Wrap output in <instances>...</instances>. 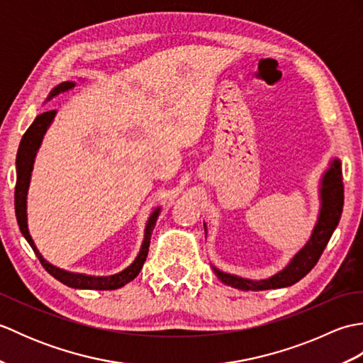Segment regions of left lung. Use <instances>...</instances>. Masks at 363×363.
Returning <instances> with one entry per match:
<instances>
[{
	"label": "left lung",
	"mask_w": 363,
	"mask_h": 363,
	"mask_svg": "<svg viewBox=\"0 0 363 363\" xmlns=\"http://www.w3.org/2000/svg\"><path fill=\"white\" fill-rule=\"evenodd\" d=\"M318 199L320 209L317 215V221L311 233L309 240L304 243L303 248L293 254L291 259L287 262L279 272L267 279H248L237 274L225 273L211 264L213 273L218 276L223 284H228L230 287L238 290H272V289H284L296 284L298 281L311 272L317 265L320 256L325 251L329 238L333 237L334 230L340 221L343 211V177H342V160L337 156L330 157L328 167L321 173L318 182ZM204 233L207 235V225L204 223Z\"/></svg>",
	"instance_id": "left-lung-1"
}]
</instances>
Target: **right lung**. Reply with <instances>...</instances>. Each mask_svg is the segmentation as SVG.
Wrapping results in <instances>:
<instances>
[{"mask_svg":"<svg viewBox=\"0 0 363 363\" xmlns=\"http://www.w3.org/2000/svg\"><path fill=\"white\" fill-rule=\"evenodd\" d=\"M74 86H76V82H73V81L60 82L59 86H56L50 91V95L45 99V103H48L50 99L59 96L60 94H65V91L72 90ZM56 113H57V111H48V112L37 115L35 120L33 121V125L28 128L25 135H23L20 146H18L17 160H15V168H17V186H15V213H17V221H18L20 230H21L23 237L26 238V242L30 245V248L34 250L35 256L38 257V260H40V264L43 265L46 272H48L52 277H56L57 281L65 284L67 287L79 289V290H115V289H120V287H123V285H126L128 282L135 279L137 274L140 273V269L146 260V256H148L151 234H152L154 226H156V223H157L162 207L157 206L156 209L150 213L148 220H146L145 230H143V242L140 246V251H138L137 257L134 259L133 264L123 269V272H120L117 274H112V276H89V274H82V273L67 272V269L57 268L56 265L50 264V262L42 256L40 251L37 250L33 237H30V234H29L28 190H29V184H30V176H33L35 156H37L38 150H40V145L43 142L46 130L50 129L54 118H56Z\"/></svg>","mask_w":363,"mask_h":363,"instance_id":"1","label":"right lung"}]
</instances>
